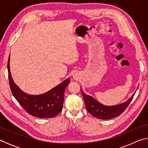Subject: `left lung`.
I'll use <instances>...</instances> for the list:
<instances>
[{
	"instance_id": "1",
	"label": "left lung",
	"mask_w": 148,
	"mask_h": 148,
	"mask_svg": "<svg viewBox=\"0 0 148 148\" xmlns=\"http://www.w3.org/2000/svg\"><path fill=\"white\" fill-rule=\"evenodd\" d=\"M81 92L82 95H83L85 104H86V108L87 111L92 116L101 119L114 118V117L121 115L129 106L134 95V94L128 101L121 104L116 105V106H104L94 99L92 97L85 94L82 91V90H81Z\"/></svg>"
}]
</instances>
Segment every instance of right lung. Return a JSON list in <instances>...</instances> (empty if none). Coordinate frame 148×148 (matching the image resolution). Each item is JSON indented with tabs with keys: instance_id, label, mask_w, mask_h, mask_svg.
<instances>
[{
	"instance_id": "right-lung-1",
	"label": "right lung",
	"mask_w": 148,
	"mask_h": 148,
	"mask_svg": "<svg viewBox=\"0 0 148 148\" xmlns=\"http://www.w3.org/2000/svg\"><path fill=\"white\" fill-rule=\"evenodd\" d=\"M10 56L8 61L9 84L12 95L27 113L39 118H51L61 112L65 89L70 83L66 79L46 93L40 95L26 94L17 87L10 71Z\"/></svg>"
}]
</instances>
